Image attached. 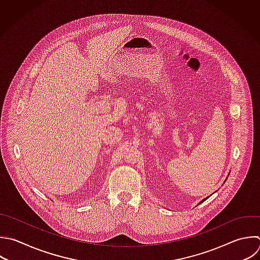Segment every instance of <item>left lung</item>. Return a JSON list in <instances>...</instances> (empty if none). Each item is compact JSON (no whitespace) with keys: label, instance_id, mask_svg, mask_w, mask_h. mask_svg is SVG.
I'll use <instances>...</instances> for the list:
<instances>
[{"label":"left lung","instance_id":"left-lung-1","mask_svg":"<svg viewBox=\"0 0 260 260\" xmlns=\"http://www.w3.org/2000/svg\"><path fill=\"white\" fill-rule=\"evenodd\" d=\"M207 198H208V197H206V198H204V199H203V200H201V201H200V202H202V201H204V200H205V199H207Z\"/></svg>","mask_w":260,"mask_h":260}]
</instances>
